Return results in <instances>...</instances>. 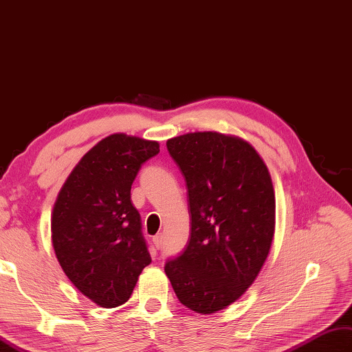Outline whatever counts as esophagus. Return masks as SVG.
I'll use <instances>...</instances> for the list:
<instances>
[{
  "label": "esophagus",
  "mask_w": 352,
  "mask_h": 352,
  "mask_svg": "<svg viewBox=\"0 0 352 352\" xmlns=\"http://www.w3.org/2000/svg\"><path fill=\"white\" fill-rule=\"evenodd\" d=\"M153 244L156 245V248H162V244H164V235H162V233H159V235L153 236Z\"/></svg>",
  "instance_id": "34e87169"
}]
</instances>
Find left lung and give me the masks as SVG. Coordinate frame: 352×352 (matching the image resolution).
Masks as SVG:
<instances>
[{"instance_id": "obj_1", "label": "left lung", "mask_w": 352, "mask_h": 352, "mask_svg": "<svg viewBox=\"0 0 352 352\" xmlns=\"http://www.w3.org/2000/svg\"><path fill=\"white\" fill-rule=\"evenodd\" d=\"M186 179L190 238L165 265L186 308L214 314L254 283L275 230V193L263 159L244 140L190 132L166 141Z\"/></svg>"}]
</instances>
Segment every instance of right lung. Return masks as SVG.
I'll return each mask as SVG.
<instances>
[{"label":"right lung","instance_id":"add662e5","mask_svg":"<svg viewBox=\"0 0 352 352\" xmlns=\"http://www.w3.org/2000/svg\"><path fill=\"white\" fill-rule=\"evenodd\" d=\"M157 141L113 133L78 162L62 186L52 215V242L60 267L102 308L129 300L151 263L131 187Z\"/></svg>","mask_w":352,"mask_h":352}]
</instances>
